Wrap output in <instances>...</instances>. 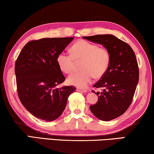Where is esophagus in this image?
Returning <instances> with one entry per match:
<instances>
[{"instance_id": "esophagus-1", "label": "esophagus", "mask_w": 154, "mask_h": 154, "mask_svg": "<svg viewBox=\"0 0 154 154\" xmlns=\"http://www.w3.org/2000/svg\"><path fill=\"white\" fill-rule=\"evenodd\" d=\"M77 91L78 92H81V93H86L87 92V90H86V89H84L82 88H77Z\"/></svg>"}]
</instances>
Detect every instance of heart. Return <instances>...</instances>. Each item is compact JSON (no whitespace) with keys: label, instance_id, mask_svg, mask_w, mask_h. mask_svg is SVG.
Segmentation results:
<instances>
[{"label":"heart","instance_id":"heart-1","mask_svg":"<svg viewBox=\"0 0 154 154\" xmlns=\"http://www.w3.org/2000/svg\"><path fill=\"white\" fill-rule=\"evenodd\" d=\"M72 54L61 52L57 57L59 68L65 73L74 70L75 60L82 59V70L73 73L68 78V83L80 88H85L91 83L93 77L99 79L109 68L111 55L106 48L98 47L95 43L79 40L70 48Z\"/></svg>","mask_w":154,"mask_h":154}]
</instances>
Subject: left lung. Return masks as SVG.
I'll list each match as a JSON object with an SVG mask.
<instances>
[{
  "instance_id": "8db88e82",
  "label": "left lung",
  "mask_w": 154,
  "mask_h": 154,
  "mask_svg": "<svg viewBox=\"0 0 154 154\" xmlns=\"http://www.w3.org/2000/svg\"><path fill=\"white\" fill-rule=\"evenodd\" d=\"M83 38L102 45L111 55L107 71L93 86L103 91H93L98 95V101L91 105L90 110L101 120H112L122 116L131 104L139 81L136 55L129 45L112 34H97Z\"/></svg>"
}]
</instances>
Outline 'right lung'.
Segmentation results:
<instances>
[{
    "label": "right lung",
    "instance_id": "add662e5",
    "mask_svg": "<svg viewBox=\"0 0 154 154\" xmlns=\"http://www.w3.org/2000/svg\"><path fill=\"white\" fill-rule=\"evenodd\" d=\"M74 37L43 38L29 41L15 63L18 95L20 102L34 117L53 121L62 114L68 98L76 88L57 86L65 77L57 57Z\"/></svg>",
    "mask_w": 154,
    "mask_h": 154
}]
</instances>
